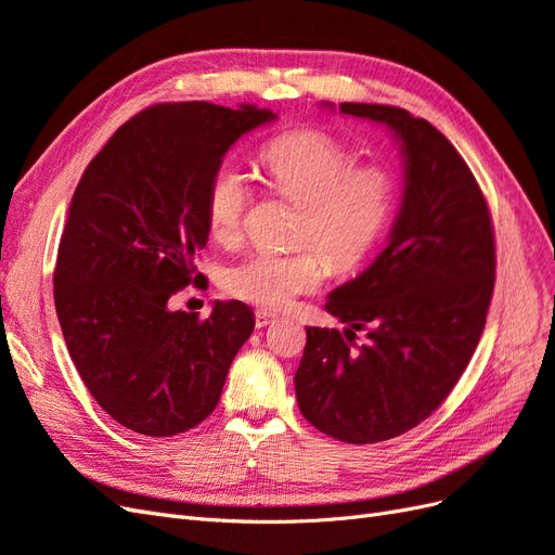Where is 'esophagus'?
Here are the masks:
<instances>
[{
    "instance_id": "esophagus-1",
    "label": "esophagus",
    "mask_w": 555,
    "mask_h": 555,
    "mask_svg": "<svg viewBox=\"0 0 555 555\" xmlns=\"http://www.w3.org/2000/svg\"><path fill=\"white\" fill-rule=\"evenodd\" d=\"M273 322H275V314H273V312L257 310V314H255V326H257V328H263V326L273 324Z\"/></svg>"
}]
</instances>
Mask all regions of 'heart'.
Returning a JSON list of instances; mask_svg holds the SVG:
<instances>
[{"mask_svg": "<svg viewBox=\"0 0 555 555\" xmlns=\"http://www.w3.org/2000/svg\"><path fill=\"white\" fill-rule=\"evenodd\" d=\"M259 162L266 182L304 208L296 241L314 245L251 255L229 268L224 289L245 304L282 310L326 280L328 261L335 271L349 273L373 255L391 224L398 180L386 166H354L349 147L317 129L282 133L261 150ZM249 206L247 178L231 166L217 171L206 194L210 236L222 245L236 243Z\"/></svg>", "mask_w": 555, "mask_h": 555, "instance_id": "heart-1", "label": "heart"}]
</instances>
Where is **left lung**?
Masks as SVG:
<instances>
[{
    "label": "left lung",
    "instance_id": "left-lung-1",
    "mask_svg": "<svg viewBox=\"0 0 555 555\" xmlns=\"http://www.w3.org/2000/svg\"><path fill=\"white\" fill-rule=\"evenodd\" d=\"M340 113L391 131L405 188L389 243L328 294L347 328H306L294 384L317 430L373 444L422 424L456 386L491 306L495 245L486 198L444 133L398 106L345 102Z\"/></svg>",
    "mask_w": 555,
    "mask_h": 555
}]
</instances>
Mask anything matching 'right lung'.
<instances>
[{"mask_svg":"<svg viewBox=\"0 0 555 555\" xmlns=\"http://www.w3.org/2000/svg\"><path fill=\"white\" fill-rule=\"evenodd\" d=\"M255 106L157 104L117 129L74 192L55 266V310L94 400L125 428L171 438L217 408L255 331L243 300L171 310L208 243L206 194L229 147L275 120Z\"/></svg>","mask_w":555,"mask_h":555,"instance_id":"obj_1","label":"right lung"}]
</instances>
